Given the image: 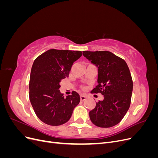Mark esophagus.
<instances>
[{
	"instance_id": "esophagus-1",
	"label": "esophagus",
	"mask_w": 158,
	"mask_h": 158,
	"mask_svg": "<svg viewBox=\"0 0 158 158\" xmlns=\"http://www.w3.org/2000/svg\"><path fill=\"white\" fill-rule=\"evenodd\" d=\"M85 99H86V98H85V96H84V95H80V100H81V101H82V102H84V100H85Z\"/></svg>"
}]
</instances>
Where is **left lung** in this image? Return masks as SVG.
<instances>
[{
  "instance_id": "8db88e82",
  "label": "left lung",
  "mask_w": 158,
  "mask_h": 158,
  "mask_svg": "<svg viewBox=\"0 0 158 158\" xmlns=\"http://www.w3.org/2000/svg\"><path fill=\"white\" fill-rule=\"evenodd\" d=\"M83 55L98 68V84L91 92L103 95L89 111L90 120L99 127H112L130 107L133 88L130 70L125 60L111 52L83 51Z\"/></svg>"
}]
</instances>
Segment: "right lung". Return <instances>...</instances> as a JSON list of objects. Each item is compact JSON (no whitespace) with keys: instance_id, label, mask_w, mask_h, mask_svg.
I'll list each match as a JSON object with an SVG mask.
<instances>
[{"instance_id":"add662e5","label":"right lung","mask_w":158,"mask_h":158,"mask_svg":"<svg viewBox=\"0 0 158 158\" xmlns=\"http://www.w3.org/2000/svg\"><path fill=\"white\" fill-rule=\"evenodd\" d=\"M82 51L50 49L40 55L32 65L29 89L30 100L37 117L51 126L63 125L69 121L80 101L73 91L64 98L59 88L60 81L69 77L74 62Z\"/></svg>"}]
</instances>
